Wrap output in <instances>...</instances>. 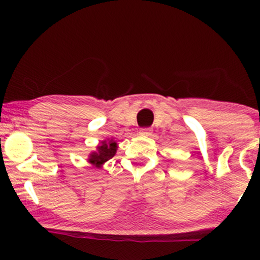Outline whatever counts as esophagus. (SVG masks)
I'll return each instance as SVG.
<instances>
[{
  "mask_svg": "<svg viewBox=\"0 0 260 260\" xmlns=\"http://www.w3.org/2000/svg\"><path fill=\"white\" fill-rule=\"evenodd\" d=\"M139 134L143 137H149L151 134V129H149V128H142Z\"/></svg>",
  "mask_w": 260,
  "mask_h": 260,
  "instance_id": "esophagus-1",
  "label": "esophagus"
}]
</instances>
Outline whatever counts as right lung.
<instances>
[{
  "mask_svg": "<svg viewBox=\"0 0 260 260\" xmlns=\"http://www.w3.org/2000/svg\"><path fill=\"white\" fill-rule=\"evenodd\" d=\"M117 143L111 139L103 140L99 145L96 147V150L91 151L88 156V162L91 164L94 168L101 169L104 164L110 159L115 156L116 151H117Z\"/></svg>",
  "mask_w": 260,
  "mask_h": 260,
  "instance_id": "obj_1",
  "label": "right lung"
}]
</instances>
